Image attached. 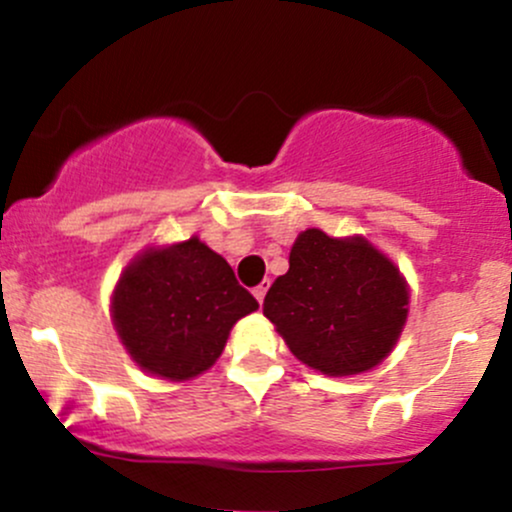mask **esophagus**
Returning <instances> with one entry per match:
<instances>
[{
  "mask_svg": "<svg viewBox=\"0 0 512 512\" xmlns=\"http://www.w3.org/2000/svg\"><path fill=\"white\" fill-rule=\"evenodd\" d=\"M267 289H269V279H264L260 286H255V289H252V293H255V298L257 301H264V296H267Z\"/></svg>",
  "mask_w": 512,
  "mask_h": 512,
  "instance_id": "obj_1",
  "label": "esophagus"
}]
</instances>
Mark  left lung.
<instances>
[{
  "instance_id": "obj_1",
  "label": "left lung",
  "mask_w": 512,
  "mask_h": 512,
  "mask_svg": "<svg viewBox=\"0 0 512 512\" xmlns=\"http://www.w3.org/2000/svg\"><path fill=\"white\" fill-rule=\"evenodd\" d=\"M291 354L325 375L378 366L409 313L404 276L366 238H330L308 228L293 243L289 272L262 305Z\"/></svg>"
}]
</instances>
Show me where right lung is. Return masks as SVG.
Returning <instances> with one entry per match:
<instances>
[{
	"mask_svg": "<svg viewBox=\"0 0 512 512\" xmlns=\"http://www.w3.org/2000/svg\"><path fill=\"white\" fill-rule=\"evenodd\" d=\"M252 310L257 301L231 264L197 236L142 252L122 272L110 305L134 363L175 383L214 366L233 325Z\"/></svg>",
	"mask_w": 512,
	"mask_h": 512,
	"instance_id": "obj_1",
	"label": "right lung"
}]
</instances>
